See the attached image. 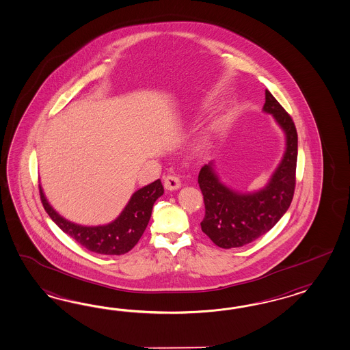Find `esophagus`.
I'll return each instance as SVG.
<instances>
[{"label":"esophagus","instance_id":"1","mask_svg":"<svg viewBox=\"0 0 350 350\" xmlns=\"http://www.w3.org/2000/svg\"><path fill=\"white\" fill-rule=\"evenodd\" d=\"M164 187L170 191H174V189H180V180L177 176L174 174H170L165 177L164 180Z\"/></svg>","mask_w":350,"mask_h":350}]
</instances>
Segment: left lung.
<instances>
[{
    "mask_svg": "<svg viewBox=\"0 0 350 350\" xmlns=\"http://www.w3.org/2000/svg\"><path fill=\"white\" fill-rule=\"evenodd\" d=\"M262 111L273 116L285 135L283 158L262 189L243 192L228 187L217 176L213 161L200 170L205 204L201 229L221 248L245 246L264 236L282 219L293 200L298 155L293 120L267 89Z\"/></svg>",
    "mask_w": 350,
    "mask_h": 350,
    "instance_id": "left-lung-1",
    "label": "left lung"
}]
</instances>
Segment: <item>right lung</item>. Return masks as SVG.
I'll use <instances>...</instances> for the list:
<instances>
[{
	"instance_id": "1",
	"label": "right lung",
	"mask_w": 350,
	"mask_h": 350,
	"mask_svg": "<svg viewBox=\"0 0 350 350\" xmlns=\"http://www.w3.org/2000/svg\"><path fill=\"white\" fill-rule=\"evenodd\" d=\"M40 200L58 228L86 250L100 255H123L133 250L150 220L154 202L164 193L161 180L133 192L121 214L103 226H81L59 215L48 202L42 186Z\"/></svg>"
}]
</instances>
